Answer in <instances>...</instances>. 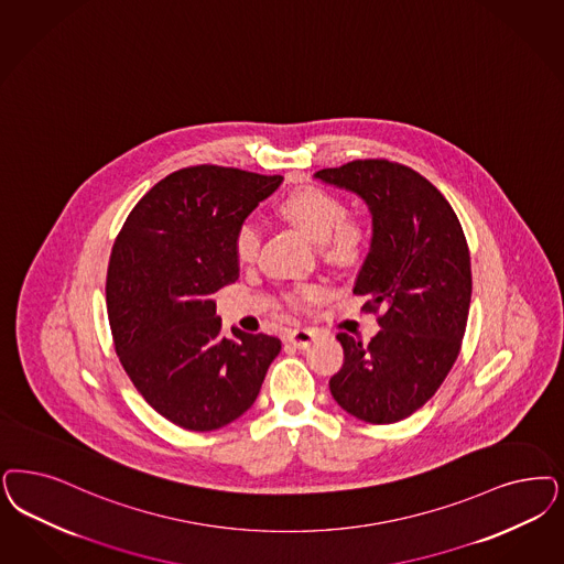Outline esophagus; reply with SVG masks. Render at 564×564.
<instances>
[{"label": "esophagus", "mask_w": 564, "mask_h": 564, "mask_svg": "<svg viewBox=\"0 0 564 564\" xmlns=\"http://www.w3.org/2000/svg\"><path fill=\"white\" fill-rule=\"evenodd\" d=\"M314 337H316V333L312 329H306V327H297V329L290 330V335H288L290 344L295 346V348H300V350L308 348L312 341H314Z\"/></svg>", "instance_id": "1"}]
</instances>
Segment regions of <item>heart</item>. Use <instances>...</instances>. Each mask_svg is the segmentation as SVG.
Returning <instances> with one entry per match:
<instances>
[{"instance_id":"1","label":"heart","mask_w":564,"mask_h":564,"mask_svg":"<svg viewBox=\"0 0 564 564\" xmlns=\"http://www.w3.org/2000/svg\"><path fill=\"white\" fill-rule=\"evenodd\" d=\"M279 213L295 225L302 234L321 243V250L337 264H351L356 262L369 243V229L367 225L346 214V206L337 195L329 194L318 187H302L292 195H288ZM260 248V231L253 223H243L235 235V253L241 262H252ZM321 293L314 285L297 288L292 293L295 304L312 302Z\"/></svg>"}]
</instances>
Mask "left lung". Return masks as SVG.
I'll return each mask as SVG.
<instances>
[{"label":"left lung","instance_id":"8db88e82","mask_svg":"<svg viewBox=\"0 0 564 564\" xmlns=\"http://www.w3.org/2000/svg\"><path fill=\"white\" fill-rule=\"evenodd\" d=\"M314 178L358 195L372 218L354 293L383 308L362 344L337 333L344 365L330 395L351 416L389 425L421 409L444 383L465 335L470 256L458 216L425 176L389 160H354Z\"/></svg>","mask_w":564,"mask_h":564}]
</instances>
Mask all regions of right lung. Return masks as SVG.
Here are the masks:
<instances>
[{"mask_svg":"<svg viewBox=\"0 0 564 564\" xmlns=\"http://www.w3.org/2000/svg\"><path fill=\"white\" fill-rule=\"evenodd\" d=\"M283 183L192 166L162 178L118 234L106 302L118 358L137 391L164 419L214 431L252 406L281 341L231 327L223 333L214 293L235 283V235Z\"/></svg>","mask_w":564,"mask_h":564,"instance_id":"1","label":"right lung"}]
</instances>
